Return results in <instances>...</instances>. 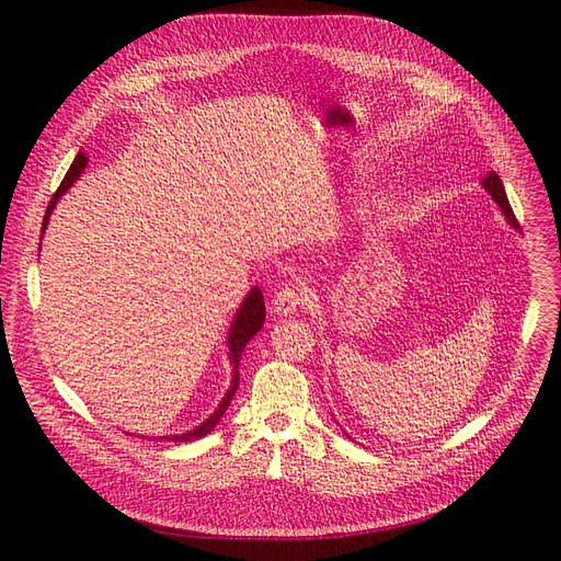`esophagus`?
<instances>
[{
  "mask_svg": "<svg viewBox=\"0 0 561 561\" xmlns=\"http://www.w3.org/2000/svg\"><path fill=\"white\" fill-rule=\"evenodd\" d=\"M305 305H307V296L298 286H284L275 293V298H273V311L277 316L298 313Z\"/></svg>",
  "mask_w": 561,
  "mask_h": 561,
  "instance_id": "esophagus-1",
  "label": "esophagus"
}]
</instances>
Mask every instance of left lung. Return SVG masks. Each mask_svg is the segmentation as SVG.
<instances>
[{"label": "left lung", "instance_id": "obj_1", "mask_svg": "<svg viewBox=\"0 0 561 561\" xmlns=\"http://www.w3.org/2000/svg\"><path fill=\"white\" fill-rule=\"evenodd\" d=\"M482 186H484V191L491 195V199H493V202L500 206V211H503L505 220H507V222H510L514 229H518L516 216H514V211H512L510 199H507V193H505V186H503V182H500V176H497L495 172H489V174L484 176Z\"/></svg>", "mask_w": 561, "mask_h": 561}]
</instances>
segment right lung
Here are the masks:
<instances>
[{"instance_id":"right-lung-1","label":"right lung","mask_w":561,"mask_h":561,"mask_svg":"<svg viewBox=\"0 0 561 561\" xmlns=\"http://www.w3.org/2000/svg\"><path fill=\"white\" fill-rule=\"evenodd\" d=\"M85 165H88V157H85L83 152H79V154L75 157V161H72L70 170H68V174L64 176L61 186H58V191L54 193V197H51V199H49V204H47V211H45V218H43V233H45V229H47V225H49V216H51V211H54V206L58 204V199L64 197V193H66V191H68V188L79 180V176L83 174ZM43 233H41V236H43ZM263 322H265V305H263L261 288H259V286H252L248 296L243 298L241 307L236 309V313H233V318H231V325H229V334H227L229 362H231V366H233V373H231V385H229L227 393L222 396L220 404L214 409V414H211L209 419L202 421L199 425H195V427H193V430H188V432H182V434H170V436H161V438L174 440V444H186V440H193V438H202V436H206V434H209V432L220 423V419H222V414L227 411V407L231 404V398H233L236 389H239V381H241V375H239V362H241L243 350H245V345L250 343V339H252L256 332H261ZM157 438H159V436H157Z\"/></svg>"}]
</instances>
